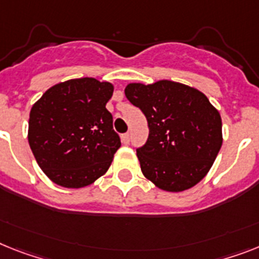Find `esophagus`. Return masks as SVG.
I'll return each mask as SVG.
<instances>
[{
	"label": "esophagus",
	"mask_w": 259,
	"mask_h": 259,
	"mask_svg": "<svg viewBox=\"0 0 259 259\" xmlns=\"http://www.w3.org/2000/svg\"><path fill=\"white\" fill-rule=\"evenodd\" d=\"M121 140H122L123 145H127V143L130 142V134L129 133L122 134V137H121Z\"/></svg>",
	"instance_id": "34e87169"
}]
</instances>
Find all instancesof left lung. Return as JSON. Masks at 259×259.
<instances>
[{"label": "left lung", "instance_id": "8db88e82", "mask_svg": "<svg viewBox=\"0 0 259 259\" xmlns=\"http://www.w3.org/2000/svg\"><path fill=\"white\" fill-rule=\"evenodd\" d=\"M125 95L149 125L147 142L137 149L145 178L168 192L196 186L223 145L219 110L203 92L171 80L130 82Z\"/></svg>", "mask_w": 259, "mask_h": 259}]
</instances>
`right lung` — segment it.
Returning <instances> with one entry per match:
<instances>
[{
  "instance_id": "add662e5",
  "label": "right lung",
  "mask_w": 259,
  "mask_h": 259,
  "mask_svg": "<svg viewBox=\"0 0 259 259\" xmlns=\"http://www.w3.org/2000/svg\"><path fill=\"white\" fill-rule=\"evenodd\" d=\"M112 82L81 77L47 89L32 105L29 145L43 172L58 186L81 188L103 177L121 146L105 105Z\"/></svg>"
}]
</instances>
